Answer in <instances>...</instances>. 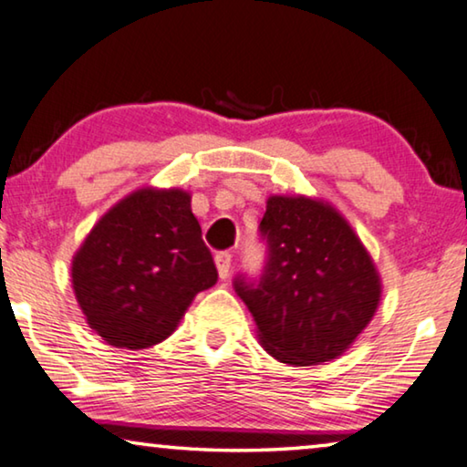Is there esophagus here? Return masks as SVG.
Instances as JSON below:
<instances>
[{
	"mask_svg": "<svg viewBox=\"0 0 467 467\" xmlns=\"http://www.w3.org/2000/svg\"><path fill=\"white\" fill-rule=\"evenodd\" d=\"M231 251H218L216 254V265L220 278H228V270H231Z\"/></svg>",
	"mask_w": 467,
	"mask_h": 467,
	"instance_id": "1",
	"label": "esophagus"
}]
</instances>
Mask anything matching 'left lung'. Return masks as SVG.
<instances>
[{"instance_id":"left-lung-1","label":"left lung","mask_w":467,"mask_h":467,"mask_svg":"<svg viewBox=\"0 0 467 467\" xmlns=\"http://www.w3.org/2000/svg\"><path fill=\"white\" fill-rule=\"evenodd\" d=\"M262 274H236L272 358L291 366L335 359L368 327L380 301V278L351 226L320 202L270 197L260 222Z\"/></svg>"}]
</instances>
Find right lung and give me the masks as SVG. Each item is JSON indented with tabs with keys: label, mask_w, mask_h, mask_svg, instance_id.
<instances>
[{
	"label": "right lung",
	"mask_w": 467,
	"mask_h": 467,
	"mask_svg": "<svg viewBox=\"0 0 467 467\" xmlns=\"http://www.w3.org/2000/svg\"><path fill=\"white\" fill-rule=\"evenodd\" d=\"M218 270L179 189H140L103 216L74 255L78 306L103 340L145 349L172 335Z\"/></svg>",
	"instance_id": "add662e5"
}]
</instances>
